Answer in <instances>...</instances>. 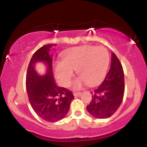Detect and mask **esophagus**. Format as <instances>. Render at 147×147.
Here are the masks:
<instances>
[{
    "label": "esophagus",
    "instance_id": "esophagus-1",
    "mask_svg": "<svg viewBox=\"0 0 147 147\" xmlns=\"http://www.w3.org/2000/svg\"><path fill=\"white\" fill-rule=\"evenodd\" d=\"M82 94V92H75L74 93V96L75 97H80Z\"/></svg>",
    "mask_w": 147,
    "mask_h": 147
}]
</instances>
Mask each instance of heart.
Masks as SVG:
<instances>
[{"mask_svg":"<svg viewBox=\"0 0 147 147\" xmlns=\"http://www.w3.org/2000/svg\"><path fill=\"white\" fill-rule=\"evenodd\" d=\"M109 55L105 47L84 45L67 50L63 55V62L56 65L55 75L63 86L69 85L77 70L80 77L75 82V88H80L83 82L95 85L103 79L107 71Z\"/></svg>","mask_w":147,"mask_h":147,"instance_id":"1","label":"heart"}]
</instances>
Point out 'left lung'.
<instances>
[{
	"label": "left lung",
	"instance_id": "left-lung-1",
	"mask_svg": "<svg viewBox=\"0 0 147 147\" xmlns=\"http://www.w3.org/2000/svg\"><path fill=\"white\" fill-rule=\"evenodd\" d=\"M91 94L92 100L87 109L96 118L110 117L121 105L124 94V71L115 53L112 54L110 69L105 80Z\"/></svg>",
	"mask_w": 147,
	"mask_h": 147
}]
</instances>
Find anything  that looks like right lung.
<instances>
[{
	"label": "right lung",
	"instance_id": "1",
	"mask_svg": "<svg viewBox=\"0 0 147 147\" xmlns=\"http://www.w3.org/2000/svg\"><path fill=\"white\" fill-rule=\"evenodd\" d=\"M55 44L41 47L33 54L26 74V90L31 107L43 120L56 122L65 117L74 99L72 92L56 84L53 73V59L49 52ZM37 61H43L47 73L40 76L34 70Z\"/></svg>",
	"mask_w": 147,
	"mask_h": 147
}]
</instances>
